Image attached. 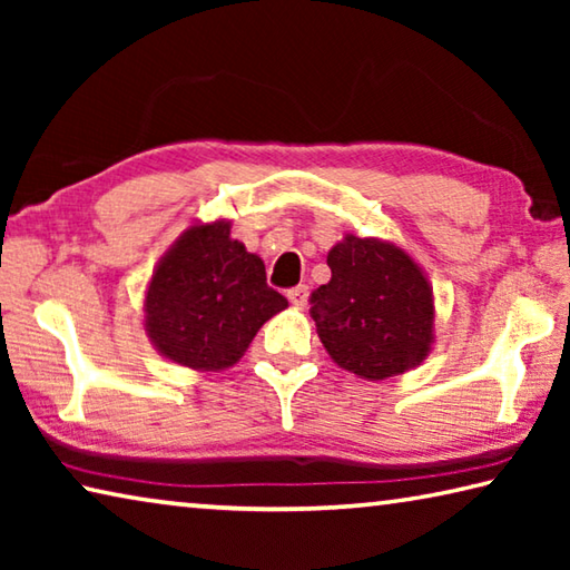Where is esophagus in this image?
<instances>
[{"label": "esophagus", "mask_w": 570, "mask_h": 570, "mask_svg": "<svg viewBox=\"0 0 570 570\" xmlns=\"http://www.w3.org/2000/svg\"><path fill=\"white\" fill-rule=\"evenodd\" d=\"M286 296H288V302H292L294 306H306L308 304V286L306 284H298L294 288H288Z\"/></svg>", "instance_id": "obj_1"}]
</instances>
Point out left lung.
Returning <instances> with one entry per match:
<instances>
[{
    "label": "left lung",
    "instance_id": "1",
    "mask_svg": "<svg viewBox=\"0 0 570 570\" xmlns=\"http://www.w3.org/2000/svg\"><path fill=\"white\" fill-rule=\"evenodd\" d=\"M326 264L332 282L312 294V320L332 360L366 380H387L424 360L432 288L402 248L346 236Z\"/></svg>",
    "mask_w": 570,
    "mask_h": 570
}]
</instances>
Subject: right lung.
<instances>
[{"mask_svg": "<svg viewBox=\"0 0 570 570\" xmlns=\"http://www.w3.org/2000/svg\"><path fill=\"white\" fill-rule=\"evenodd\" d=\"M228 234L226 220L188 228L163 256L146 296L153 344L193 370L238 362L264 322L288 304L266 284L262 258Z\"/></svg>", "mask_w": 570, "mask_h": 570, "instance_id": "right-lung-1", "label": "right lung"}]
</instances>
